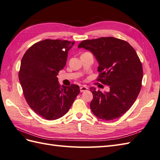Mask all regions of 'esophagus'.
Wrapping results in <instances>:
<instances>
[{
  "label": "esophagus",
  "instance_id": "obj_1",
  "mask_svg": "<svg viewBox=\"0 0 160 160\" xmlns=\"http://www.w3.org/2000/svg\"><path fill=\"white\" fill-rule=\"evenodd\" d=\"M80 92L86 91L88 90V87L87 86H81L80 88Z\"/></svg>",
  "mask_w": 160,
  "mask_h": 160
}]
</instances>
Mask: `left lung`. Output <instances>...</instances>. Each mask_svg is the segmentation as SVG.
<instances>
[{
	"instance_id": "1",
	"label": "left lung",
	"mask_w": 160,
	"mask_h": 160,
	"mask_svg": "<svg viewBox=\"0 0 160 160\" xmlns=\"http://www.w3.org/2000/svg\"><path fill=\"white\" fill-rule=\"evenodd\" d=\"M78 48L93 54L99 63L98 80L110 87L106 92L90 88L92 113L104 121L121 117L135 102L142 87V66L136 52L127 42L112 37L84 40Z\"/></svg>"
}]
</instances>
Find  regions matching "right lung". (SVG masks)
<instances>
[{
	"mask_svg": "<svg viewBox=\"0 0 160 160\" xmlns=\"http://www.w3.org/2000/svg\"><path fill=\"white\" fill-rule=\"evenodd\" d=\"M74 43L47 39L33 44L22 58L19 80L24 98L31 108L47 120L65 115L80 93L78 85L61 87L57 77Z\"/></svg>",
	"mask_w": 160,
	"mask_h": 160,
	"instance_id": "right-lung-1",
	"label": "right lung"
}]
</instances>
